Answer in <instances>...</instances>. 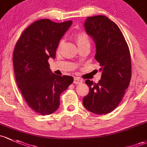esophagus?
<instances>
[{
	"mask_svg": "<svg viewBox=\"0 0 147 147\" xmlns=\"http://www.w3.org/2000/svg\"><path fill=\"white\" fill-rule=\"evenodd\" d=\"M83 82V80L81 78H78V77H75L74 80V84H81V83Z\"/></svg>",
	"mask_w": 147,
	"mask_h": 147,
	"instance_id": "esophagus-1",
	"label": "esophagus"
}]
</instances>
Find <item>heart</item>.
<instances>
[{"label":"heart","mask_w":147,"mask_h":147,"mask_svg":"<svg viewBox=\"0 0 147 147\" xmlns=\"http://www.w3.org/2000/svg\"><path fill=\"white\" fill-rule=\"evenodd\" d=\"M76 40L77 41V43L78 45H84V44H90V39L88 36L84 32H79L76 34ZM63 42V40L59 41V43L58 45V49H60Z\"/></svg>","instance_id":"obj_1"}]
</instances>
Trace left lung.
<instances>
[{"instance_id": "obj_1", "label": "left lung", "mask_w": 147, "mask_h": 147, "mask_svg": "<svg viewBox=\"0 0 147 147\" xmlns=\"http://www.w3.org/2000/svg\"><path fill=\"white\" fill-rule=\"evenodd\" d=\"M84 27L96 43L95 58L101 66L102 75L98 84L86 80L89 93L83 103L91 113L105 115L118 106L129 85V49L119 27L105 16L88 17Z\"/></svg>"}]
</instances>
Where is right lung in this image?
Wrapping results in <instances>:
<instances>
[{
    "label": "right lung",
    "instance_id": "1",
    "mask_svg": "<svg viewBox=\"0 0 147 147\" xmlns=\"http://www.w3.org/2000/svg\"><path fill=\"white\" fill-rule=\"evenodd\" d=\"M71 25V20H37L25 29L15 47L13 63L18 86L29 106L42 115L59 108L60 95L74 81L70 76L53 74L48 62L56 57L59 41Z\"/></svg>",
    "mask_w": 147,
    "mask_h": 147
}]
</instances>
